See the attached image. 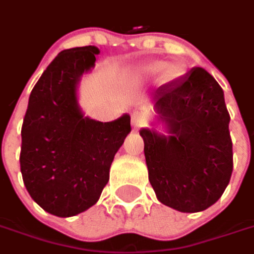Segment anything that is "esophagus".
<instances>
[{
    "mask_svg": "<svg viewBox=\"0 0 254 254\" xmlns=\"http://www.w3.org/2000/svg\"><path fill=\"white\" fill-rule=\"evenodd\" d=\"M145 125V117L140 113H134L132 116V127L133 129H140Z\"/></svg>",
    "mask_w": 254,
    "mask_h": 254,
    "instance_id": "obj_1",
    "label": "esophagus"
}]
</instances>
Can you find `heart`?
<instances>
[{
    "instance_id": "b5f03b06",
    "label": "heart",
    "mask_w": 254,
    "mask_h": 254,
    "mask_svg": "<svg viewBox=\"0 0 254 254\" xmlns=\"http://www.w3.org/2000/svg\"><path fill=\"white\" fill-rule=\"evenodd\" d=\"M163 66V64H154V65H149L148 67H145L144 69V73L145 74H148V76H151V74H155V73H158L160 70V67ZM182 73V69L178 65H171V66H169L167 69L165 70V73H163V78L165 80H171V78H176L177 76H180Z\"/></svg>"
}]
</instances>
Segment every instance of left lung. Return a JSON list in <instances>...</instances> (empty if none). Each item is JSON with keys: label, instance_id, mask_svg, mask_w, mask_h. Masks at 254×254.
Segmentation results:
<instances>
[{"label": "left lung", "instance_id": "obj_1", "mask_svg": "<svg viewBox=\"0 0 254 254\" xmlns=\"http://www.w3.org/2000/svg\"><path fill=\"white\" fill-rule=\"evenodd\" d=\"M152 106L166 133L143 127L140 136L155 194L180 212L207 209L223 194L233 173L223 89L205 69L193 67L156 89Z\"/></svg>", "mask_w": 254, "mask_h": 254}]
</instances>
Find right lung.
<instances>
[{"label":"right lung","mask_w":254,"mask_h":254,"mask_svg":"<svg viewBox=\"0 0 254 254\" xmlns=\"http://www.w3.org/2000/svg\"><path fill=\"white\" fill-rule=\"evenodd\" d=\"M99 49H67L32 89L21 127L20 170L32 200L69 218L91 208L109 181L114 155L130 132V116L111 122L84 116L77 85L95 66Z\"/></svg>","instance_id":"obj_1"}]
</instances>
